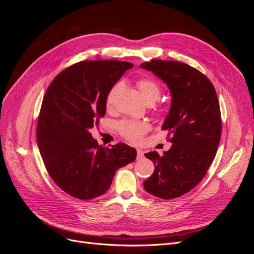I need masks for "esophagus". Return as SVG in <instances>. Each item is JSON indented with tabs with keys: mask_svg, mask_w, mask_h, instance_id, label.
I'll list each match as a JSON object with an SVG mask.
<instances>
[{
	"mask_svg": "<svg viewBox=\"0 0 254 254\" xmlns=\"http://www.w3.org/2000/svg\"><path fill=\"white\" fill-rule=\"evenodd\" d=\"M136 153H137V158L139 159H142L143 156H144V151L140 148H136Z\"/></svg>",
	"mask_w": 254,
	"mask_h": 254,
	"instance_id": "1",
	"label": "esophagus"
}]
</instances>
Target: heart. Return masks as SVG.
<instances>
[{
	"instance_id": "obj_1",
	"label": "heart",
	"mask_w": 254,
	"mask_h": 254,
	"mask_svg": "<svg viewBox=\"0 0 254 254\" xmlns=\"http://www.w3.org/2000/svg\"><path fill=\"white\" fill-rule=\"evenodd\" d=\"M136 86L139 88L142 98L146 103H155L160 97L161 88L159 83L151 78H142L136 82ZM122 88V83L118 82L110 89L108 95L106 98L107 107H111L115 96L119 93V91ZM119 132L129 140L130 142L137 143L140 142L144 133L148 131L149 126L145 122L140 121H132V120H124L121 121L117 125Z\"/></svg>"
}]
</instances>
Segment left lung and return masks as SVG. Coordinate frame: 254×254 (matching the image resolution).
Listing matches in <instances>:
<instances>
[{
	"label": "left lung",
	"mask_w": 254,
	"mask_h": 254,
	"mask_svg": "<svg viewBox=\"0 0 254 254\" xmlns=\"http://www.w3.org/2000/svg\"><path fill=\"white\" fill-rule=\"evenodd\" d=\"M140 67L158 76L172 94L162 130L170 131L173 145L163 156L145 153L155 172L144 181V189L162 199L180 197L203 179L216 155L221 134L216 92L206 76L179 61L155 59Z\"/></svg>",
	"instance_id": "obj_1"
}]
</instances>
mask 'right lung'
<instances>
[{
    "label": "right lung",
    "instance_id": "add662e5",
    "mask_svg": "<svg viewBox=\"0 0 254 254\" xmlns=\"http://www.w3.org/2000/svg\"><path fill=\"white\" fill-rule=\"evenodd\" d=\"M132 64L80 61L59 73L47 90L37 125V143L57 186L87 200L109 190L115 172L133 162L136 150L119 143L103 147L90 129L106 113L110 89Z\"/></svg>",
    "mask_w": 254,
    "mask_h": 254
}]
</instances>
